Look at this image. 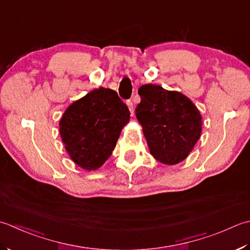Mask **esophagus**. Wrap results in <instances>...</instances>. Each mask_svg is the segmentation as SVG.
<instances>
[{
    "label": "esophagus",
    "instance_id": "34e87169",
    "mask_svg": "<svg viewBox=\"0 0 250 250\" xmlns=\"http://www.w3.org/2000/svg\"><path fill=\"white\" fill-rule=\"evenodd\" d=\"M127 105H128V108H129V111L131 112V114H134L135 106H134V103H132V100L127 101Z\"/></svg>",
    "mask_w": 250,
    "mask_h": 250
}]
</instances>
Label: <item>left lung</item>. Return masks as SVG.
I'll list each match as a JSON object with an SVG mask.
<instances>
[{"label": "left lung", "instance_id": "obj_1", "mask_svg": "<svg viewBox=\"0 0 250 250\" xmlns=\"http://www.w3.org/2000/svg\"><path fill=\"white\" fill-rule=\"evenodd\" d=\"M138 94L136 116L152 155L164 164L180 163L200 139V111L185 95L155 84L142 85Z\"/></svg>", "mask_w": 250, "mask_h": 250}]
</instances>
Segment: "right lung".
<instances>
[{
  "instance_id": "right-lung-1",
  "label": "right lung",
  "mask_w": 250,
  "mask_h": 250,
  "mask_svg": "<svg viewBox=\"0 0 250 250\" xmlns=\"http://www.w3.org/2000/svg\"><path fill=\"white\" fill-rule=\"evenodd\" d=\"M129 110L115 90L100 87L75 101L60 120V136L79 166L99 168L114 150Z\"/></svg>"
}]
</instances>
